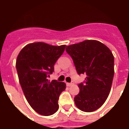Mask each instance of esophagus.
I'll return each instance as SVG.
<instances>
[{
    "instance_id": "esophagus-1",
    "label": "esophagus",
    "mask_w": 129,
    "mask_h": 129,
    "mask_svg": "<svg viewBox=\"0 0 129 129\" xmlns=\"http://www.w3.org/2000/svg\"><path fill=\"white\" fill-rule=\"evenodd\" d=\"M74 85V83H72V82H70V83H69V82H67V85L68 87L72 86V85Z\"/></svg>"
}]
</instances>
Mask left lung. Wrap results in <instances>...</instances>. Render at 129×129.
Here are the masks:
<instances>
[{
	"mask_svg": "<svg viewBox=\"0 0 129 129\" xmlns=\"http://www.w3.org/2000/svg\"><path fill=\"white\" fill-rule=\"evenodd\" d=\"M66 52L73 59L79 75L85 74V83L78 85L75 97L76 106L82 111H96L106 102L114 75V57L105 44L96 40H85L67 46Z\"/></svg>",
	"mask_w": 129,
	"mask_h": 129,
	"instance_id": "8db88e82",
	"label": "left lung"
}]
</instances>
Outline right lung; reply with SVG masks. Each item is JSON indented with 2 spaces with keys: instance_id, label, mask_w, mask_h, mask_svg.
Masks as SVG:
<instances>
[{
  "instance_id": "add662e5",
  "label": "right lung",
  "mask_w": 129,
  "mask_h": 129,
  "mask_svg": "<svg viewBox=\"0 0 129 129\" xmlns=\"http://www.w3.org/2000/svg\"><path fill=\"white\" fill-rule=\"evenodd\" d=\"M65 47L66 45L31 43L23 48L16 59L18 80L26 99L42 116H51L57 111L59 95L66 88L64 82H50L47 79Z\"/></svg>"
}]
</instances>
